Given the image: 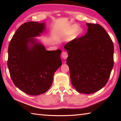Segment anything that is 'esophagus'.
<instances>
[{
	"mask_svg": "<svg viewBox=\"0 0 121 121\" xmlns=\"http://www.w3.org/2000/svg\"><path fill=\"white\" fill-rule=\"evenodd\" d=\"M61 56H62V58L63 59H66L67 58V57L68 56V53L65 52V51H63V52H62V54H61Z\"/></svg>",
	"mask_w": 121,
	"mask_h": 121,
	"instance_id": "esophagus-1",
	"label": "esophagus"
}]
</instances>
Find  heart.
I'll return each instance as SVG.
<instances>
[{
	"instance_id": "obj_1",
	"label": "heart",
	"mask_w": 121,
	"mask_h": 121,
	"mask_svg": "<svg viewBox=\"0 0 121 121\" xmlns=\"http://www.w3.org/2000/svg\"><path fill=\"white\" fill-rule=\"evenodd\" d=\"M76 35H80L82 32V30L80 28H78V26L77 25H73L69 26L68 28L63 31L62 35L63 36H68L72 34L73 32H74Z\"/></svg>"
}]
</instances>
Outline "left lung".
<instances>
[{
  "label": "left lung",
  "mask_w": 121,
  "mask_h": 121,
  "mask_svg": "<svg viewBox=\"0 0 121 121\" xmlns=\"http://www.w3.org/2000/svg\"><path fill=\"white\" fill-rule=\"evenodd\" d=\"M87 32L68 42L64 48L71 82L79 93L91 94L107 84L114 65V45L106 30L98 24L86 23Z\"/></svg>",
  "instance_id": "1"
}]
</instances>
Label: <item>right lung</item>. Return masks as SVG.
<instances>
[{"label":"right lung","instance_id":"add662e5","mask_svg":"<svg viewBox=\"0 0 121 121\" xmlns=\"http://www.w3.org/2000/svg\"><path fill=\"white\" fill-rule=\"evenodd\" d=\"M45 29L44 23L28 22L20 26L10 41L7 65L16 87L31 95L50 89L56 71L62 65L61 51H47L34 37Z\"/></svg>","mask_w":121,"mask_h":121}]
</instances>
